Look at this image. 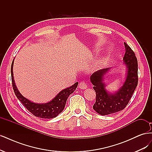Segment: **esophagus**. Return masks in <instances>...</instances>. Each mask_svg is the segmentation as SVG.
Returning <instances> with one entry per match:
<instances>
[{"mask_svg": "<svg viewBox=\"0 0 152 152\" xmlns=\"http://www.w3.org/2000/svg\"><path fill=\"white\" fill-rule=\"evenodd\" d=\"M79 88L81 89H85L87 88V84L86 83V82L82 81L79 83Z\"/></svg>", "mask_w": 152, "mask_h": 152, "instance_id": "obj_1", "label": "esophagus"}]
</instances>
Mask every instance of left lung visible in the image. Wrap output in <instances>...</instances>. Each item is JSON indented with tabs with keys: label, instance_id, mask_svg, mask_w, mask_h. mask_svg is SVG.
I'll return each mask as SVG.
<instances>
[{
	"label": "left lung",
	"instance_id": "left-lung-1",
	"mask_svg": "<svg viewBox=\"0 0 152 152\" xmlns=\"http://www.w3.org/2000/svg\"><path fill=\"white\" fill-rule=\"evenodd\" d=\"M126 53L124 62L127 67V77L121 88L114 94L109 93L103 82V77L109 68H104L94 72L90 77L96 92V102L93 109L102 115L118 112L126 108L134 93L138 82L137 60L135 53L129 45L124 42Z\"/></svg>",
	"mask_w": 152,
	"mask_h": 152
}]
</instances>
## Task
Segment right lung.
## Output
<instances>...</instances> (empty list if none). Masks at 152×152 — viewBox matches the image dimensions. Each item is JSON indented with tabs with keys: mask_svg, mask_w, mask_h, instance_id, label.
<instances>
[{
	"mask_svg": "<svg viewBox=\"0 0 152 152\" xmlns=\"http://www.w3.org/2000/svg\"><path fill=\"white\" fill-rule=\"evenodd\" d=\"M13 63L14 61H12L11 68L12 86L17 98L20 101L24 107L35 117L42 118H53L57 117L65 108L68 96L76 89L78 82H76L70 87L62 90L60 93L57 94L56 97L49 103L45 104L35 103L31 102L30 101L23 97L18 90L13 77Z\"/></svg>",
	"mask_w": 152,
	"mask_h": 152,
	"instance_id": "right-lung-1",
	"label": "right lung"
}]
</instances>
